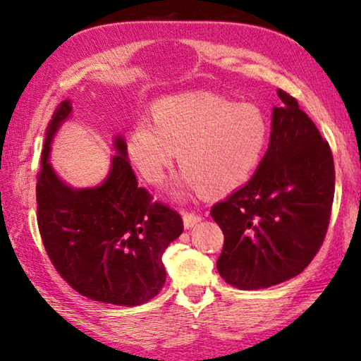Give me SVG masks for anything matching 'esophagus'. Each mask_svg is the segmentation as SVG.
<instances>
[{"mask_svg": "<svg viewBox=\"0 0 361 361\" xmlns=\"http://www.w3.org/2000/svg\"><path fill=\"white\" fill-rule=\"evenodd\" d=\"M202 220V215L195 214V212H185L184 214V226L185 228H192V226L199 224Z\"/></svg>", "mask_w": 361, "mask_h": 361, "instance_id": "1", "label": "esophagus"}]
</instances>
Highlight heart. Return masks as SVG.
<instances>
[{"label": "heart", "instance_id": "1", "mask_svg": "<svg viewBox=\"0 0 361 361\" xmlns=\"http://www.w3.org/2000/svg\"><path fill=\"white\" fill-rule=\"evenodd\" d=\"M269 126L255 105L212 93L171 97L151 110V126L128 133L126 151L137 172L159 184L179 151V192L221 194L253 176L268 145Z\"/></svg>", "mask_w": 361, "mask_h": 361}]
</instances>
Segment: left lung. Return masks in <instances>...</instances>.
Segmentation results:
<instances>
[{"label":"left lung","instance_id":"1","mask_svg":"<svg viewBox=\"0 0 361 361\" xmlns=\"http://www.w3.org/2000/svg\"><path fill=\"white\" fill-rule=\"evenodd\" d=\"M278 95L283 105L273 110L269 146L255 176L210 210L225 235L216 269L245 290L302 273L324 243L332 212L329 142L294 97Z\"/></svg>","mask_w":361,"mask_h":361}]
</instances>
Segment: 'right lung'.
<instances>
[{
  "label": "right lung",
  "mask_w": 361,
  "mask_h": 361,
  "mask_svg": "<svg viewBox=\"0 0 361 361\" xmlns=\"http://www.w3.org/2000/svg\"><path fill=\"white\" fill-rule=\"evenodd\" d=\"M72 111L63 100L46 130L37 174V225L57 273L78 294L98 302L141 305L166 283L162 264L171 241L184 230L176 210L152 202L137 185L126 142L116 136L111 169L103 184L73 189L49 162L51 142Z\"/></svg>",
  "instance_id": "1"
}]
</instances>
